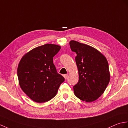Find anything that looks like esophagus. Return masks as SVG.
Wrapping results in <instances>:
<instances>
[{
    "label": "esophagus",
    "instance_id": "34e87169",
    "mask_svg": "<svg viewBox=\"0 0 128 128\" xmlns=\"http://www.w3.org/2000/svg\"><path fill=\"white\" fill-rule=\"evenodd\" d=\"M63 76L65 79H66L68 78V74H65V75H64Z\"/></svg>",
    "mask_w": 128,
    "mask_h": 128
}]
</instances>
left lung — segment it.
<instances>
[{"mask_svg": "<svg viewBox=\"0 0 128 128\" xmlns=\"http://www.w3.org/2000/svg\"><path fill=\"white\" fill-rule=\"evenodd\" d=\"M69 44L77 54L79 75L78 82L73 87L74 94L84 102H94L104 93L110 80L108 62L104 55L90 45L74 40Z\"/></svg>", "mask_w": 128, "mask_h": 128, "instance_id": "left-lung-1", "label": "left lung"}]
</instances>
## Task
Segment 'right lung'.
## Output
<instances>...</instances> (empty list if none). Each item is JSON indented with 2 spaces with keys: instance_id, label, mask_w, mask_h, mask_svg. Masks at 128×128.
Listing matches in <instances>:
<instances>
[{
  "instance_id": "obj_1",
  "label": "right lung",
  "mask_w": 128,
  "mask_h": 128,
  "mask_svg": "<svg viewBox=\"0 0 128 128\" xmlns=\"http://www.w3.org/2000/svg\"><path fill=\"white\" fill-rule=\"evenodd\" d=\"M60 48L57 44H44L26 53L20 61L17 68L20 86L35 102L42 103L52 99L64 81L53 63V57Z\"/></svg>"
}]
</instances>
